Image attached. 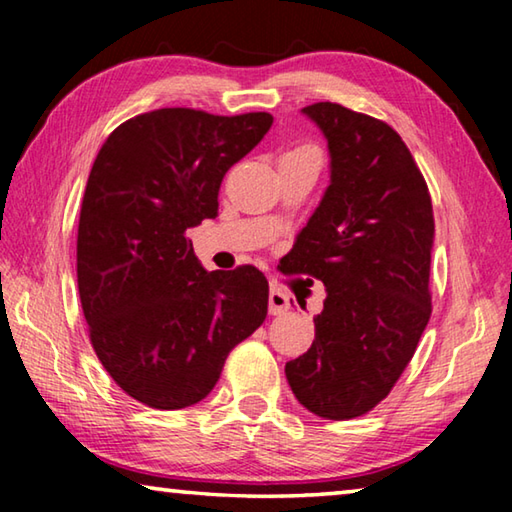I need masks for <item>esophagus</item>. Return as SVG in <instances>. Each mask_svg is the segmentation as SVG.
<instances>
[{
	"instance_id": "obj_1",
	"label": "esophagus",
	"mask_w": 512,
	"mask_h": 512,
	"mask_svg": "<svg viewBox=\"0 0 512 512\" xmlns=\"http://www.w3.org/2000/svg\"><path fill=\"white\" fill-rule=\"evenodd\" d=\"M291 309V298L284 293L280 287H271V293H268V311L273 316H282Z\"/></svg>"
}]
</instances>
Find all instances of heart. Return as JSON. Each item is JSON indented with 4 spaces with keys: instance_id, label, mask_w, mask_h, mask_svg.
Masks as SVG:
<instances>
[{
    "instance_id": "b5f03b06",
    "label": "heart",
    "mask_w": 512,
    "mask_h": 512,
    "mask_svg": "<svg viewBox=\"0 0 512 512\" xmlns=\"http://www.w3.org/2000/svg\"><path fill=\"white\" fill-rule=\"evenodd\" d=\"M296 151H311V153H314V149H309V146H300V149H296Z\"/></svg>"
}]
</instances>
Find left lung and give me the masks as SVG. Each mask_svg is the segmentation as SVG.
<instances>
[{
	"mask_svg": "<svg viewBox=\"0 0 512 512\" xmlns=\"http://www.w3.org/2000/svg\"><path fill=\"white\" fill-rule=\"evenodd\" d=\"M302 112L327 140L329 187L289 268L323 282L327 296L314 343L284 372L305 409L350 420L391 393L429 323L431 196L402 137L381 119L329 101Z\"/></svg>",
	"mask_w": 512,
	"mask_h": 512,
	"instance_id": "obj_1",
	"label": "left lung"
}]
</instances>
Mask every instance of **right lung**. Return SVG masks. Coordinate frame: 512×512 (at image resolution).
Wrapping results in <instances>:
<instances>
[{
  "label": "right lung",
  "mask_w": 512,
  "mask_h": 512,
  "mask_svg": "<svg viewBox=\"0 0 512 512\" xmlns=\"http://www.w3.org/2000/svg\"><path fill=\"white\" fill-rule=\"evenodd\" d=\"M271 124L160 108L117 126L92 164L76 239L83 316L101 366L151 409L201 402L264 323V273H207L185 232L216 216L223 176Z\"/></svg>",
  "instance_id": "add662e5"
}]
</instances>
